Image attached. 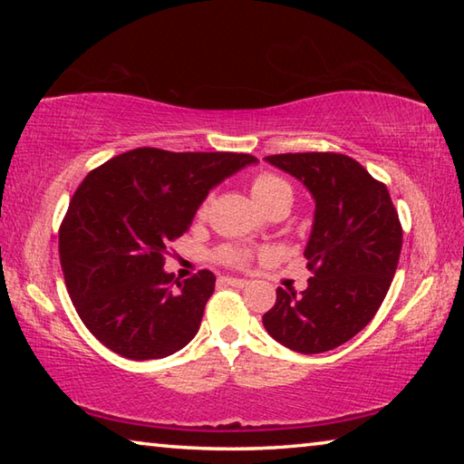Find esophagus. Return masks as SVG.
I'll use <instances>...</instances> for the list:
<instances>
[{"mask_svg": "<svg viewBox=\"0 0 464 464\" xmlns=\"http://www.w3.org/2000/svg\"><path fill=\"white\" fill-rule=\"evenodd\" d=\"M223 282H225V285L237 286V288H243V286L249 285V282H247L246 278H231V276H223Z\"/></svg>", "mask_w": 464, "mask_h": 464, "instance_id": "34e87169", "label": "esophagus"}]
</instances>
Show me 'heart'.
<instances>
[{
    "mask_svg": "<svg viewBox=\"0 0 464 464\" xmlns=\"http://www.w3.org/2000/svg\"><path fill=\"white\" fill-rule=\"evenodd\" d=\"M251 194H254L256 202L260 204L262 208H266L270 207L274 200L280 198V196L285 194L293 196V190H290V186L282 178L274 174H260L254 182H251ZM210 200H213V196H207V198L202 200V204L198 207V217H204L208 213ZM249 257H251L249 251L237 246H225L217 251V260L229 266H246L249 262Z\"/></svg>",
    "mask_w": 464,
    "mask_h": 464,
    "instance_id": "1",
    "label": "heart"
}]
</instances>
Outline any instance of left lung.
Returning a JSON list of instances; mask_svg holds the SVG:
<instances>
[{
	"instance_id": "8db88e82",
	"label": "left lung",
	"mask_w": 464,
	"mask_h": 464,
	"mask_svg": "<svg viewBox=\"0 0 464 464\" xmlns=\"http://www.w3.org/2000/svg\"><path fill=\"white\" fill-rule=\"evenodd\" d=\"M266 161L301 179L315 200L304 257L313 272L301 295L276 288L266 332L301 354L352 340L387 296L403 229L387 186L342 153H280Z\"/></svg>"
}]
</instances>
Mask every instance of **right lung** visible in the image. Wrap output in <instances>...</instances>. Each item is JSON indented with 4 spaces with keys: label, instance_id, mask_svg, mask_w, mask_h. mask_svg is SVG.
I'll use <instances>...</instances> for the list:
<instances>
[{
    "label": "right lung",
    "instance_id": "add662e5",
    "mask_svg": "<svg viewBox=\"0 0 464 464\" xmlns=\"http://www.w3.org/2000/svg\"><path fill=\"white\" fill-rule=\"evenodd\" d=\"M256 161L140 147L85 176L61 223L59 256L77 315L106 348L153 360L192 340L217 278L200 270L174 280L163 270L168 247L217 184Z\"/></svg>",
    "mask_w": 464,
    "mask_h": 464
}]
</instances>
